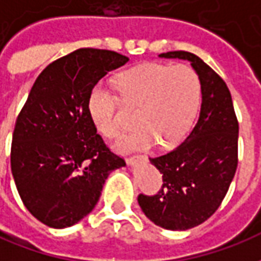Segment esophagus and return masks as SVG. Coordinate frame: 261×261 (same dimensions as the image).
<instances>
[{"label": "esophagus", "instance_id": "obj_1", "mask_svg": "<svg viewBox=\"0 0 261 261\" xmlns=\"http://www.w3.org/2000/svg\"><path fill=\"white\" fill-rule=\"evenodd\" d=\"M137 158H138V156H137ZM136 161H137L136 158H128V159H127V164L133 165V164H134V162H136Z\"/></svg>", "mask_w": 261, "mask_h": 261}]
</instances>
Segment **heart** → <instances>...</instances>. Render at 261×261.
<instances>
[{"mask_svg": "<svg viewBox=\"0 0 261 261\" xmlns=\"http://www.w3.org/2000/svg\"><path fill=\"white\" fill-rule=\"evenodd\" d=\"M124 105L137 108V128L114 144L119 152L148 149L156 142L164 148L180 144L196 119L201 84L196 71L185 64L148 63L116 76ZM119 96L102 85L92 89L88 110L96 130L113 138L120 133Z\"/></svg>", "mask_w": 261, "mask_h": 261, "instance_id": "obj_1", "label": "heart"}]
</instances>
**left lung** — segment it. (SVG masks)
<instances>
[{
  "label": "left lung",
  "instance_id": "8db88e82",
  "mask_svg": "<svg viewBox=\"0 0 261 261\" xmlns=\"http://www.w3.org/2000/svg\"><path fill=\"white\" fill-rule=\"evenodd\" d=\"M159 57L190 61L201 84V110L179 147L149 158L162 173L164 185L155 196L140 194L138 204L155 225L186 230L207 221L226 196L238 168L239 124L228 86L200 57L189 51Z\"/></svg>",
  "mask_w": 261,
  "mask_h": 261
}]
</instances>
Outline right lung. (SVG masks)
I'll use <instances>...</instances> for the list:
<instances>
[{"mask_svg":"<svg viewBox=\"0 0 261 261\" xmlns=\"http://www.w3.org/2000/svg\"><path fill=\"white\" fill-rule=\"evenodd\" d=\"M128 61L123 54L78 48L48 64L15 123L11 170L29 213L68 228L95 208L110 172L125 166L96 133L88 110L93 86Z\"/></svg>","mask_w":261,"mask_h":261,"instance_id":"right-lung-1","label":"right lung"}]
</instances>
